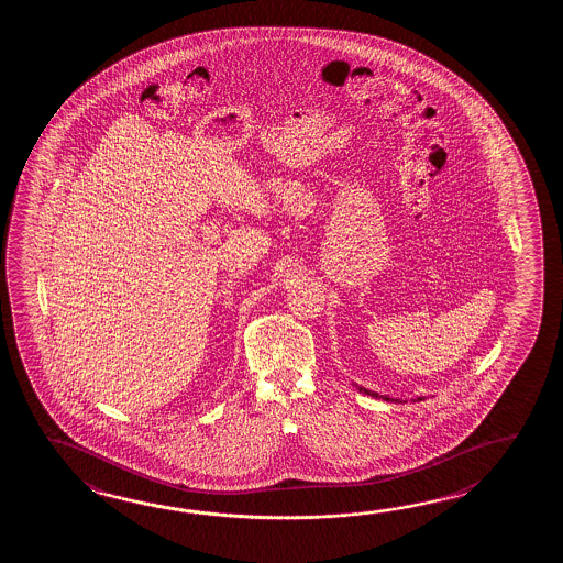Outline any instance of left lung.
Segmentation results:
<instances>
[{"label":"left lung","mask_w":563,"mask_h":563,"mask_svg":"<svg viewBox=\"0 0 563 563\" xmlns=\"http://www.w3.org/2000/svg\"><path fill=\"white\" fill-rule=\"evenodd\" d=\"M360 393H364V395L374 396V398H383V400H393V398H388V396L378 395V393H371V390H366V388H358Z\"/></svg>","instance_id":"1"}]
</instances>
